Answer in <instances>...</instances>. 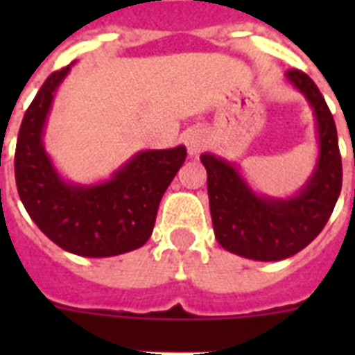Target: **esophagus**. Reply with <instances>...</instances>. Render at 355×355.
<instances>
[{
    "instance_id": "obj_1",
    "label": "esophagus",
    "mask_w": 355,
    "mask_h": 355,
    "mask_svg": "<svg viewBox=\"0 0 355 355\" xmlns=\"http://www.w3.org/2000/svg\"><path fill=\"white\" fill-rule=\"evenodd\" d=\"M206 134L202 128H189L184 132V144L189 156H199V153L206 147Z\"/></svg>"
}]
</instances>
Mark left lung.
Masks as SVG:
<instances>
[{
  "instance_id": "8db88e82",
  "label": "left lung",
  "mask_w": 355,
  "mask_h": 355,
  "mask_svg": "<svg viewBox=\"0 0 355 355\" xmlns=\"http://www.w3.org/2000/svg\"><path fill=\"white\" fill-rule=\"evenodd\" d=\"M286 80L313 110L319 155L297 193L272 197L248 184L236 162L202 153L214 232L225 250L256 261H280L306 248L330 219L341 193L343 166L330 108L308 75L291 69Z\"/></svg>"
}]
</instances>
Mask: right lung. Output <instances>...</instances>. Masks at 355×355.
<instances>
[{
  "label": "right lung",
  "mask_w": 355,
  "mask_h": 355,
  "mask_svg": "<svg viewBox=\"0 0 355 355\" xmlns=\"http://www.w3.org/2000/svg\"><path fill=\"white\" fill-rule=\"evenodd\" d=\"M71 66L49 75L25 112L14 155L16 188L31 219L55 245L85 258H110L147 243L186 147L138 150L97 182L64 178L46 150L44 132Z\"/></svg>",
  "instance_id": "right-lung-1"
}]
</instances>
